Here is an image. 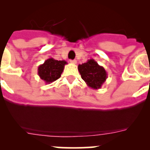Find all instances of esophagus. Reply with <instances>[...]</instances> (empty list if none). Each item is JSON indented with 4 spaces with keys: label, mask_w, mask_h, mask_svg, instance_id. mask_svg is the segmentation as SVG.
Instances as JSON below:
<instances>
[{
    "label": "esophagus",
    "mask_w": 150,
    "mask_h": 150,
    "mask_svg": "<svg viewBox=\"0 0 150 150\" xmlns=\"http://www.w3.org/2000/svg\"><path fill=\"white\" fill-rule=\"evenodd\" d=\"M70 63H72V64H76L77 63V61L75 59H74V60H70Z\"/></svg>",
    "instance_id": "1"
}]
</instances>
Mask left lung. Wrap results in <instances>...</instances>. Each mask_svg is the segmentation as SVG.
<instances>
[{"label":"left lung","instance_id":"8db88e82","mask_svg":"<svg viewBox=\"0 0 150 150\" xmlns=\"http://www.w3.org/2000/svg\"><path fill=\"white\" fill-rule=\"evenodd\" d=\"M81 78L89 88L93 89L101 88L107 78V73L102 66L98 64L91 59L78 67Z\"/></svg>","mask_w":150,"mask_h":150}]
</instances>
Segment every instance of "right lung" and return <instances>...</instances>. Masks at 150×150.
<instances>
[{
    "mask_svg": "<svg viewBox=\"0 0 150 150\" xmlns=\"http://www.w3.org/2000/svg\"><path fill=\"white\" fill-rule=\"evenodd\" d=\"M66 61H58L53 58H49L40 64L38 68V74L40 79L45 81L46 84L51 83L61 77V74L64 70Z\"/></svg>",
    "mask_w": 150,
    "mask_h": 150,
    "instance_id": "right-lung-1",
    "label": "right lung"
}]
</instances>
